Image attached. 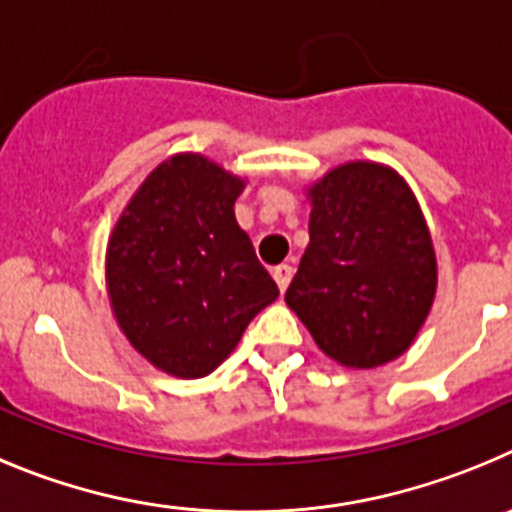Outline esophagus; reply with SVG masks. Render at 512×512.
Wrapping results in <instances>:
<instances>
[{
	"instance_id": "esophagus-1",
	"label": "esophagus",
	"mask_w": 512,
	"mask_h": 512,
	"mask_svg": "<svg viewBox=\"0 0 512 512\" xmlns=\"http://www.w3.org/2000/svg\"><path fill=\"white\" fill-rule=\"evenodd\" d=\"M273 278H275V283H278L280 293H285V290H288V285H290V278H293V267L278 265L273 270Z\"/></svg>"
}]
</instances>
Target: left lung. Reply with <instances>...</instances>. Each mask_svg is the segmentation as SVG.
Masks as SVG:
<instances>
[{
	"mask_svg": "<svg viewBox=\"0 0 512 512\" xmlns=\"http://www.w3.org/2000/svg\"><path fill=\"white\" fill-rule=\"evenodd\" d=\"M306 252L285 303L324 354L370 370L411 347L436 296V255L408 183L344 163L308 188Z\"/></svg>",
	"mask_w": 512,
	"mask_h": 512,
	"instance_id": "obj_1",
	"label": "left lung"
}]
</instances>
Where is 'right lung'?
I'll return each instance as SVG.
<instances>
[{"instance_id":"add662e5","label":"right lung","mask_w":512,"mask_h":512,"mask_svg":"<svg viewBox=\"0 0 512 512\" xmlns=\"http://www.w3.org/2000/svg\"><path fill=\"white\" fill-rule=\"evenodd\" d=\"M242 188L204 155H173L137 188L109 237L107 290L119 329L173 377L214 372L278 298L234 219Z\"/></svg>"}]
</instances>
